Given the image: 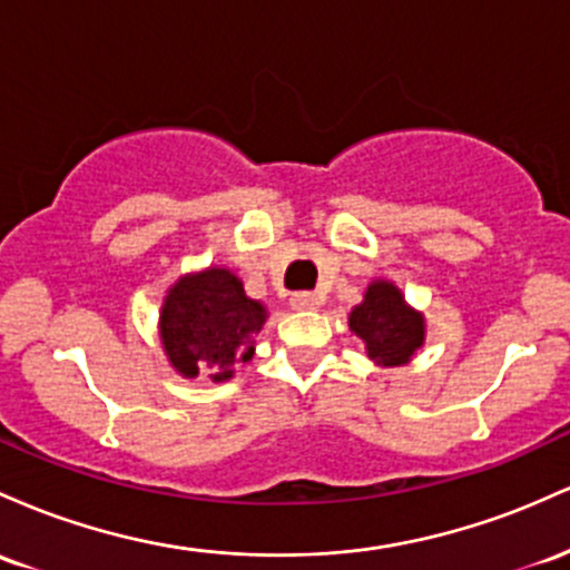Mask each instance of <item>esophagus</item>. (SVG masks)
<instances>
[{
    "mask_svg": "<svg viewBox=\"0 0 570 570\" xmlns=\"http://www.w3.org/2000/svg\"><path fill=\"white\" fill-rule=\"evenodd\" d=\"M291 306H293V309H298V312L317 309L320 296H317V293H296V296L291 298Z\"/></svg>",
    "mask_w": 570,
    "mask_h": 570,
    "instance_id": "1",
    "label": "esophagus"
}]
</instances>
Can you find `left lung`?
Instances as JSON below:
<instances>
[{
	"instance_id": "1",
	"label": "left lung",
	"mask_w": 570,
	"mask_h": 570,
	"mask_svg": "<svg viewBox=\"0 0 570 570\" xmlns=\"http://www.w3.org/2000/svg\"><path fill=\"white\" fill-rule=\"evenodd\" d=\"M350 331L361 338L376 366H406L425 344V315L406 304L404 293L390 279H374L363 302L347 315Z\"/></svg>"
}]
</instances>
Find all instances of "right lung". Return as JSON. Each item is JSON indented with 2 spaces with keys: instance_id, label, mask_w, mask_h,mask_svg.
<instances>
[{
  "instance_id": "right-lung-1",
  "label": "right lung",
  "mask_w": 570,
  "mask_h": 570,
  "mask_svg": "<svg viewBox=\"0 0 570 570\" xmlns=\"http://www.w3.org/2000/svg\"><path fill=\"white\" fill-rule=\"evenodd\" d=\"M268 312L245 293L226 266L183 274L166 291L158 312V338L169 366L185 380L209 371L213 382H228L253 361L255 336Z\"/></svg>"
}]
</instances>
